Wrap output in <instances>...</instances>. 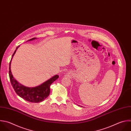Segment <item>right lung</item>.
<instances>
[{
    "label": "right lung",
    "instance_id": "right-lung-1",
    "mask_svg": "<svg viewBox=\"0 0 131 131\" xmlns=\"http://www.w3.org/2000/svg\"><path fill=\"white\" fill-rule=\"evenodd\" d=\"M36 38H33L28 41H31ZM19 47V46L16 48V49L14 51L9 64V77L11 84L16 94L26 100L34 103L41 102L49 96L50 93V85L54 81L58 78L59 76L56 75L41 84L33 88L27 87L19 83L14 79L11 70L12 59Z\"/></svg>",
    "mask_w": 131,
    "mask_h": 131
}]
</instances>
